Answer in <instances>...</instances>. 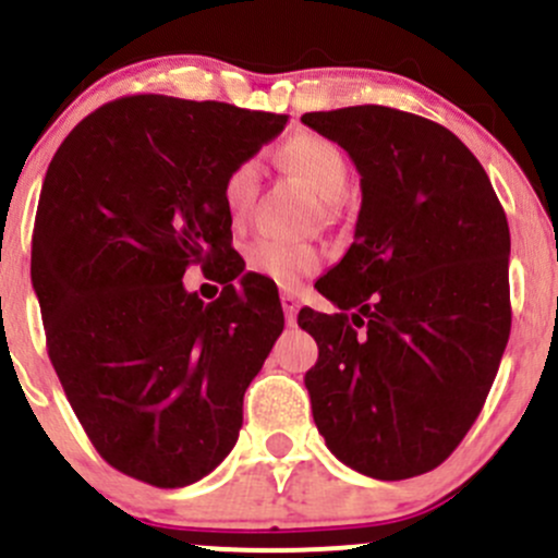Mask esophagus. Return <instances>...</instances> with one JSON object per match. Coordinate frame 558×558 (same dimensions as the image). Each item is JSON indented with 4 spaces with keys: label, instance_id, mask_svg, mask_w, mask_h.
I'll use <instances>...</instances> for the list:
<instances>
[{
    "label": "esophagus",
    "instance_id": "esophagus-1",
    "mask_svg": "<svg viewBox=\"0 0 558 558\" xmlns=\"http://www.w3.org/2000/svg\"><path fill=\"white\" fill-rule=\"evenodd\" d=\"M280 305H283V315L289 324H296V313H300V300L294 291H280Z\"/></svg>",
    "mask_w": 558,
    "mask_h": 558
}]
</instances>
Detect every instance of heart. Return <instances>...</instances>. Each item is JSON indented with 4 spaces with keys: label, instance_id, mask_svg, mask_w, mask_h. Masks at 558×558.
<instances>
[{
    "label": "heart",
    "instance_id": "1",
    "mask_svg": "<svg viewBox=\"0 0 558 558\" xmlns=\"http://www.w3.org/2000/svg\"><path fill=\"white\" fill-rule=\"evenodd\" d=\"M286 165L291 167L315 191L320 202L337 205L345 199L351 185V161L345 150L335 140L318 134H302L291 140L283 150ZM258 180H262V161L243 159L223 178L221 199L232 227H243L251 216L256 199ZM245 264L251 272L272 280V283L294 289L300 280L311 278L324 264V251L313 243H291L278 238H258L245 247Z\"/></svg>",
    "mask_w": 558,
    "mask_h": 558
}]
</instances>
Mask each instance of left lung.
Returning a JSON list of instances; mask_svg holds the SVG:
<instances>
[{
    "mask_svg": "<svg viewBox=\"0 0 558 558\" xmlns=\"http://www.w3.org/2000/svg\"><path fill=\"white\" fill-rule=\"evenodd\" d=\"M362 174L353 245L300 311L326 448L362 475L435 470L481 415L510 337V229L481 161L446 126L380 105L305 112Z\"/></svg>",
    "mask_w": 558,
    "mask_h": 558,
    "instance_id": "obj_1",
    "label": "left lung"
}]
</instances>
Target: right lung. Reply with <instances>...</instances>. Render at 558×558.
<instances>
[{
    "label": "right lung",
    "mask_w": 558,
    "mask_h": 558,
    "mask_svg": "<svg viewBox=\"0 0 558 558\" xmlns=\"http://www.w3.org/2000/svg\"><path fill=\"white\" fill-rule=\"evenodd\" d=\"M286 121L137 94L83 118L50 161L32 238L48 356L88 440L123 475L189 486L238 442L283 311L262 275H243L221 185ZM191 263L222 267L210 306L184 291Z\"/></svg>",
    "instance_id": "add662e5"
}]
</instances>
